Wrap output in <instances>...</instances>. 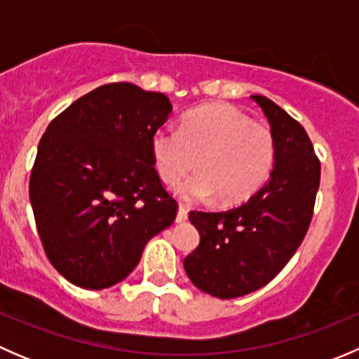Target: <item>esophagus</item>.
Instances as JSON below:
<instances>
[{"mask_svg":"<svg viewBox=\"0 0 359 359\" xmlns=\"http://www.w3.org/2000/svg\"><path fill=\"white\" fill-rule=\"evenodd\" d=\"M177 224H184L187 220V208L184 205L179 206V212H177Z\"/></svg>","mask_w":359,"mask_h":359,"instance_id":"obj_1","label":"esophagus"}]
</instances>
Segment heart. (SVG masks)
<instances>
[{
  "label": "heart",
  "instance_id": "b5f03b06",
  "mask_svg": "<svg viewBox=\"0 0 359 359\" xmlns=\"http://www.w3.org/2000/svg\"><path fill=\"white\" fill-rule=\"evenodd\" d=\"M151 158L165 184H175L196 166L201 172L175 186L177 198L200 203L219 196L238 203L264 184L274 161L269 126L250 121L226 104H210L187 112L177 130L159 128L151 135Z\"/></svg>",
  "mask_w": 359,
  "mask_h": 359
}]
</instances>
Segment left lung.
<instances>
[{"instance_id": "obj_1", "label": "left lung", "mask_w": 359, "mask_h": 359, "mask_svg": "<svg viewBox=\"0 0 359 359\" xmlns=\"http://www.w3.org/2000/svg\"><path fill=\"white\" fill-rule=\"evenodd\" d=\"M274 139L269 180L243 205L189 212L200 245L184 259L187 276L205 293L236 299L269 283L302 243L320 187V159L299 121L264 95H252Z\"/></svg>"}]
</instances>
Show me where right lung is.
Listing matches in <instances>:
<instances>
[{"label":"right lung","mask_w":359,"mask_h":359,"mask_svg":"<svg viewBox=\"0 0 359 359\" xmlns=\"http://www.w3.org/2000/svg\"><path fill=\"white\" fill-rule=\"evenodd\" d=\"M170 112L165 93L111 83L72 102L43 133L29 200L46 257L76 287L102 290L125 280L147 241L175 220L177 201L151 158V135Z\"/></svg>","instance_id":"add662e5"}]
</instances>
